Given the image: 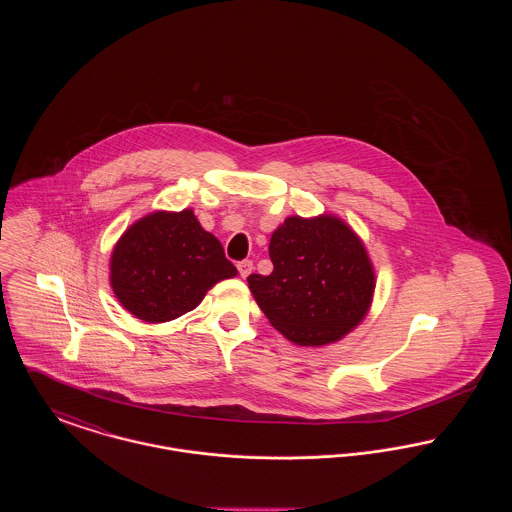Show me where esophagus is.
<instances>
[{"label": "esophagus", "mask_w": 512, "mask_h": 512, "mask_svg": "<svg viewBox=\"0 0 512 512\" xmlns=\"http://www.w3.org/2000/svg\"><path fill=\"white\" fill-rule=\"evenodd\" d=\"M238 270H240L242 278H247L251 274V270H253V263L251 261H242V263H238Z\"/></svg>", "instance_id": "1"}]
</instances>
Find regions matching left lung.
Returning a JSON list of instances; mask_svg holds the SVG:
<instances>
[{"mask_svg": "<svg viewBox=\"0 0 512 512\" xmlns=\"http://www.w3.org/2000/svg\"><path fill=\"white\" fill-rule=\"evenodd\" d=\"M268 255L274 270L251 274L247 284L268 322L295 345L336 343L370 311L374 265L340 217H288L272 232Z\"/></svg>", "mask_w": 512, "mask_h": 512, "instance_id": "8db88e82", "label": "left lung"}]
</instances>
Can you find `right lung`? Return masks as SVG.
<instances>
[{
	"label": "right lung",
	"instance_id": "1",
	"mask_svg": "<svg viewBox=\"0 0 512 512\" xmlns=\"http://www.w3.org/2000/svg\"><path fill=\"white\" fill-rule=\"evenodd\" d=\"M236 267L192 209L153 211L122 232L109 261V282L122 307L159 324L195 309Z\"/></svg>",
	"mask_w": 512,
	"mask_h": 512
}]
</instances>
